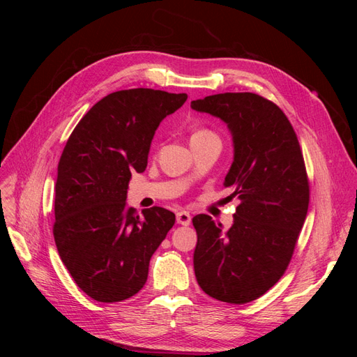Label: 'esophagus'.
<instances>
[{
  "label": "esophagus",
  "mask_w": 357,
  "mask_h": 357,
  "mask_svg": "<svg viewBox=\"0 0 357 357\" xmlns=\"http://www.w3.org/2000/svg\"><path fill=\"white\" fill-rule=\"evenodd\" d=\"M177 223L183 225V226L190 225V214L188 211H178L177 213Z\"/></svg>",
  "instance_id": "esophagus-1"
}]
</instances>
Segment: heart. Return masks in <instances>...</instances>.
Wrapping results in <instances>:
<instances>
[{
  "label": "heart",
  "mask_w": 357,
  "mask_h": 357,
  "mask_svg": "<svg viewBox=\"0 0 357 357\" xmlns=\"http://www.w3.org/2000/svg\"><path fill=\"white\" fill-rule=\"evenodd\" d=\"M205 137H215L208 129H197L195 132L192 134V139H198V138H205Z\"/></svg>",
  "instance_id": "1"
}]
</instances>
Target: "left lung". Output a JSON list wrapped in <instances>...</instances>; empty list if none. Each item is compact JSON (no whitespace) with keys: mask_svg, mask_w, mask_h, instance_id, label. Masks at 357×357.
<instances>
[{"mask_svg":"<svg viewBox=\"0 0 357 357\" xmlns=\"http://www.w3.org/2000/svg\"><path fill=\"white\" fill-rule=\"evenodd\" d=\"M190 107L228 125L234 162L223 186L228 199H240L226 232L207 214L192 219L195 275L208 296L247 304L283 277L294 256L310 202L304 156L286 114L261 95L218 93Z\"/></svg>","mask_w":357,"mask_h":357,"instance_id":"obj_1","label":"left lung"}]
</instances>
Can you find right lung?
<instances>
[{"mask_svg":"<svg viewBox=\"0 0 357 357\" xmlns=\"http://www.w3.org/2000/svg\"><path fill=\"white\" fill-rule=\"evenodd\" d=\"M186 93L126 89L104 96L74 128L58 165L53 236L68 273L86 295L121 302L143 289L150 257L176 214L126 204L131 172H143L162 119Z\"/></svg>","mask_w":357,"mask_h":357,"instance_id":"1","label":"right lung"}]
</instances>
